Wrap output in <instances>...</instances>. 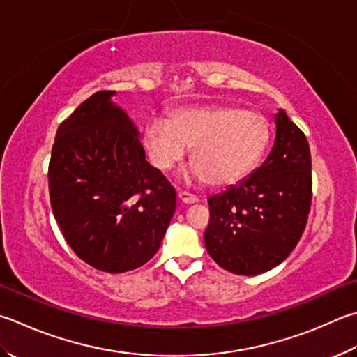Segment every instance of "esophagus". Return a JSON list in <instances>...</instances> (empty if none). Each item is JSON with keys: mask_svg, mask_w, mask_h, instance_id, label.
I'll return each instance as SVG.
<instances>
[{"mask_svg": "<svg viewBox=\"0 0 357 357\" xmlns=\"http://www.w3.org/2000/svg\"><path fill=\"white\" fill-rule=\"evenodd\" d=\"M178 199H180V202H183V204H186V205H191V204H196V202H199L197 196H194V194H190L186 191H180Z\"/></svg>", "mask_w": 357, "mask_h": 357, "instance_id": "obj_1", "label": "esophagus"}]
</instances>
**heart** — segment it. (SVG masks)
I'll list each match as a JSON object with an SVG mask.
<instances>
[{
  "instance_id": "1",
  "label": "heart",
  "mask_w": 357,
  "mask_h": 357,
  "mask_svg": "<svg viewBox=\"0 0 357 357\" xmlns=\"http://www.w3.org/2000/svg\"><path fill=\"white\" fill-rule=\"evenodd\" d=\"M271 130L267 119L230 105L181 107L169 121L153 118L144 129L151 163L169 171L192 147L194 163L186 177L197 183L231 185L245 177L264 153Z\"/></svg>"
}]
</instances>
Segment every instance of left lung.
<instances>
[{"label":"left lung","instance_id":"obj_1","mask_svg":"<svg viewBox=\"0 0 357 357\" xmlns=\"http://www.w3.org/2000/svg\"><path fill=\"white\" fill-rule=\"evenodd\" d=\"M277 135L257 171L208 199L204 234L210 257L228 272L258 275L277 267L298 244L312 200L311 151L305 133L284 110Z\"/></svg>","mask_w":357,"mask_h":357}]
</instances>
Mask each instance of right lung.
<instances>
[{
  "mask_svg": "<svg viewBox=\"0 0 357 357\" xmlns=\"http://www.w3.org/2000/svg\"><path fill=\"white\" fill-rule=\"evenodd\" d=\"M98 91L59 126L48 169L52 214L77 257L123 273L160 248L176 211V191L146 161L139 133Z\"/></svg>",
  "mask_w": 357,
  "mask_h": 357,
  "instance_id": "add662e5",
  "label": "right lung"
}]
</instances>
